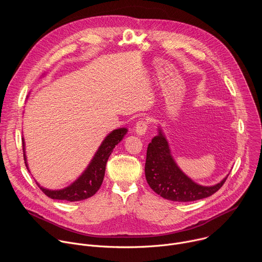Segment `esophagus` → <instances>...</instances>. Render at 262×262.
Segmentation results:
<instances>
[{
    "label": "esophagus",
    "instance_id": "34e87169",
    "mask_svg": "<svg viewBox=\"0 0 262 262\" xmlns=\"http://www.w3.org/2000/svg\"><path fill=\"white\" fill-rule=\"evenodd\" d=\"M147 128H148V121L147 120H139L136 124L135 130L138 135L143 136V135H145Z\"/></svg>",
    "mask_w": 262,
    "mask_h": 262
}]
</instances>
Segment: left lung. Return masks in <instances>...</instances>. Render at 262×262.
Segmentation results:
<instances>
[{"mask_svg": "<svg viewBox=\"0 0 262 262\" xmlns=\"http://www.w3.org/2000/svg\"><path fill=\"white\" fill-rule=\"evenodd\" d=\"M145 176L149 186L157 194L177 202H190L209 197L222 188L228 177L212 186H203L194 182L177 167L161 129L148 144Z\"/></svg>", "mask_w": 262, "mask_h": 262, "instance_id": "obj_1", "label": "left lung"}]
</instances>
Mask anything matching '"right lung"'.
I'll use <instances>...</instances> for the list:
<instances>
[{
	"mask_svg": "<svg viewBox=\"0 0 262 262\" xmlns=\"http://www.w3.org/2000/svg\"><path fill=\"white\" fill-rule=\"evenodd\" d=\"M126 128H118L112 132L101 143L100 147L98 148L97 152L95 154L93 160L91 161L88 168L85 172L80 176L72 184H70L67 188L59 191H50L47 189L41 188L38 184L39 189L50 198L57 199V200H66L70 202L74 201H81L87 198L92 197L100 188V185L103 181L105 165L107 162L108 157L113 152L114 147L123 139L124 135L126 134ZM23 144H25L23 140ZM24 150V160L25 164L28 168L26 162V155H25V145H23Z\"/></svg>",
	"mask_w": 262,
	"mask_h": 262,
	"instance_id": "1",
	"label": "right lung"
}]
</instances>
